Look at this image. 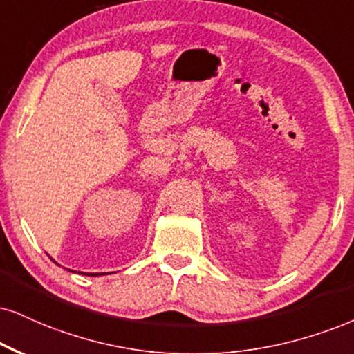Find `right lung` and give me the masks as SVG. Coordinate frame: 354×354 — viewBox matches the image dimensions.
<instances>
[{
    "label": "right lung",
    "mask_w": 354,
    "mask_h": 354,
    "mask_svg": "<svg viewBox=\"0 0 354 354\" xmlns=\"http://www.w3.org/2000/svg\"><path fill=\"white\" fill-rule=\"evenodd\" d=\"M88 276H98V274H88Z\"/></svg>",
    "instance_id": "obj_1"
}]
</instances>
